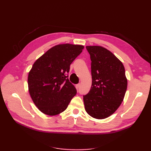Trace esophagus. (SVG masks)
<instances>
[{
  "instance_id": "34e87169",
  "label": "esophagus",
  "mask_w": 151,
  "mask_h": 151,
  "mask_svg": "<svg viewBox=\"0 0 151 151\" xmlns=\"http://www.w3.org/2000/svg\"><path fill=\"white\" fill-rule=\"evenodd\" d=\"M81 87V84H76V89H79Z\"/></svg>"
}]
</instances>
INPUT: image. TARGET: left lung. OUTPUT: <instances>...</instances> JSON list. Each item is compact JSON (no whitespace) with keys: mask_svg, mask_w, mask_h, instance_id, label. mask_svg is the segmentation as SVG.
<instances>
[{"mask_svg":"<svg viewBox=\"0 0 151 151\" xmlns=\"http://www.w3.org/2000/svg\"><path fill=\"white\" fill-rule=\"evenodd\" d=\"M91 60L92 85L84 96L86 111L96 119L111 116L122 104L127 88L122 62L101 46H86Z\"/></svg>","mask_w":151,"mask_h":151,"instance_id":"left-lung-1","label":"left lung"}]
</instances>
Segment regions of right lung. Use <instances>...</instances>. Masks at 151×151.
I'll use <instances>...</instances> for the list:
<instances>
[{
    "mask_svg": "<svg viewBox=\"0 0 151 151\" xmlns=\"http://www.w3.org/2000/svg\"><path fill=\"white\" fill-rule=\"evenodd\" d=\"M84 48L81 45L59 44L33 63L28 77L29 93L36 107L45 115L54 116L65 111L76 94L67 74Z\"/></svg>",
    "mask_w": 151,
    "mask_h": 151,
    "instance_id": "right-lung-1",
    "label": "right lung"
}]
</instances>
